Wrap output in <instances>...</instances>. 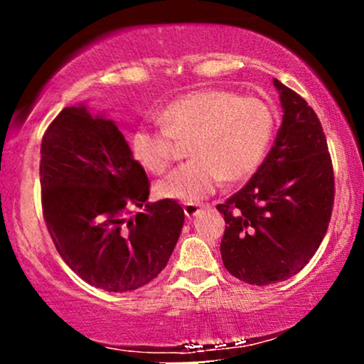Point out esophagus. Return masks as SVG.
<instances>
[{
	"label": "esophagus",
	"instance_id": "1",
	"mask_svg": "<svg viewBox=\"0 0 364 364\" xmlns=\"http://www.w3.org/2000/svg\"><path fill=\"white\" fill-rule=\"evenodd\" d=\"M183 208H185V215L188 217V219H191V217H195L196 214H198L200 208L202 207H200L198 203H185V207Z\"/></svg>",
	"mask_w": 364,
	"mask_h": 364
}]
</instances>
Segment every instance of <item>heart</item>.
I'll use <instances>...</instances> for the list:
<instances>
[{"mask_svg": "<svg viewBox=\"0 0 364 364\" xmlns=\"http://www.w3.org/2000/svg\"><path fill=\"white\" fill-rule=\"evenodd\" d=\"M161 128L140 124L129 135V152L150 174H164L188 141L191 161L157 183L162 198L193 203L225 181H240L262 164L274 136V112L255 95L200 89L179 95L157 112Z\"/></svg>", "mask_w": 364, "mask_h": 364, "instance_id": "obj_1", "label": "heart"}]
</instances>
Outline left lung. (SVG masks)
Listing matches in <instances>:
<instances>
[{
  "mask_svg": "<svg viewBox=\"0 0 364 364\" xmlns=\"http://www.w3.org/2000/svg\"><path fill=\"white\" fill-rule=\"evenodd\" d=\"M282 124L269 156L246 185L217 210L225 231L220 255L240 281L269 286L304 269L327 232L336 178L316 112L274 78Z\"/></svg>",
  "mask_w": 364,
  "mask_h": 364,
  "instance_id": "obj_1",
  "label": "left lung"
}]
</instances>
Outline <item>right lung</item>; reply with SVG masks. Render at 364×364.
<instances>
[{"instance_id": "right-lung-1", "label": "right lung", "mask_w": 364, "mask_h": 364, "mask_svg": "<svg viewBox=\"0 0 364 364\" xmlns=\"http://www.w3.org/2000/svg\"><path fill=\"white\" fill-rule=\"evenodd\" d=\"M39 171L46 228L87 284L135 291L168 265L185 212L173 198L147 202V173L112 121L65 107L44 132ZM133 208L142 212L129 218Z\"/></svg>"}]
</instances>
